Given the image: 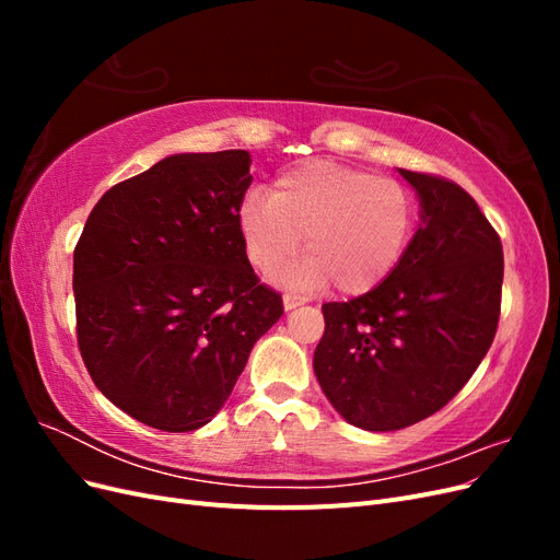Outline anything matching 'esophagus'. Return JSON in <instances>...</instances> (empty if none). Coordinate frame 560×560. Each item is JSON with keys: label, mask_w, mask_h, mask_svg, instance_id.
Returning a JSON list of instances; mask_svg holds the SVG:
<instances>
[{"label": "esophagus", "mask_w": 560, "mask_h": 560, "mask_svg": "<svg viewBox=\"0 0 560 560\" xmlns=\"http://www.w3.org/2000/svg\"><path fill=\"white\" fill-rule=\"evenodd\" d=\"M303 303H306V296L294 294V292H287V294L282 296V306H284V311H294V308L303 306Z\"/></svg>", "instance_id": "34e87169"}]
</instances>
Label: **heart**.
Wrapping results in <instances>:
<instances>
[{"label":"heart","instance_id":"obj_1","mask_svg":"<svg viewBox=\"0 0 560 560\" xmlns=\"http://www.w3.org/2000/svg\"><path fill=\"white\" fill-rule=\"evenodd\" d=\"M418 200L409 186L362 167L308 161L280 175L270 198L252 194L238 210L249 264L264 276L296 257V284L331 282L338 294L376 290L409 252Z\"/></svg>","mask_w":560,"mask_h":560}]
</instances>
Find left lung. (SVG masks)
Segmentation results:
<instances>
[{
    "instance_id": "1",
    "label": "left lung",
    "mask_w": 560,
    "mask_h": 560,
    "mask_svg": "<svg viewBox=\"0 0 560 560\" xmlns=\"http://www.w3.org/2000/svg\"><path fill=\"white\" fill-rule=\"evenodd\" d=\"M420 200L409 252L376 290L322 306L313 369L350 425L393 432L436 413L486 358L500 319L502 243L463 186L401 171Z\"/></svg>"
}]
</instances>
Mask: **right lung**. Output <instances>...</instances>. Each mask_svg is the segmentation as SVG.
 Wrapping results in <instances>:
<instances>
[{"label": "right lung", "instance_id": "right-lung-1", "mask_svg": "<svg viewBox=\"0 0 560 560\" xmlns=\"http://www.w3.org/2000/svg\"><path fill=\"white\" fill-rule=\"evenodd\" d=\"M249 163L243 149L167 156L112 186L74 247L83 364L149 428L208 425L284 313L238 231Z\"/></svg>", "mask_w": 560, "mask_h": 560}]
</instances>
